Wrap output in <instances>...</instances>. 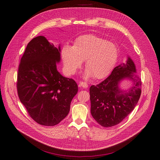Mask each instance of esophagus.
<instances>
[{
  "label": "esophagus",
  "instance_id": "1",
  "mask_svg": "<svg viewBox=\"0 0 160 160\" xmlns=\"http://www.w3.org/2000/svg\"><path fill=\"white\" fill-rule=\"evenodd\" d=\"M79 86L80 87L85 88V89H86V88H87V87H88V85H87V82H83V81H81V82H79Z\"/></svg>",
  "mask_w": 160,
  "mask_h": 160
}]
</instances>
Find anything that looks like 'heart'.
<instances>
[{"mask_svg": "<svg viewBox=\"0 0 160 160\" xmlns=\"http://www.w3.org/2000/svg\"><path fill=\"white\" fill-rule=\"evenodd\" d=\"M118 51L114 43L94 35H83L77 38L73 46H65L61 56L65 69L75 74L85 60V77L100 79L111 72L117 62Z\"/></svg>", "mask_w": 160, "mask_h": 160, "instance_id": "b5f03b06", "label": "heart"}]
</instances>
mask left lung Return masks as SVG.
I'll use <instances>...</instances> for the list:
<instances>
[{
    "label": "left lung",
    "mask_w": 160,
    "mask_h": 160,
    "mask_svg": "<svg viewBox=\"0 0 160 160\" xmlns=\"http://www.w3.org/2000/svg\"><path fill=\"white\" fill-rule=\"evenodd\" d=\"M124 79L133 82L128 90H122L119 82ZM141 79L136 75L134 63L130 57L126 63L114 68L108 78L90 87L91 113L104 127L119 124L133 111L141 95Z\"/></svg>",
    "instance_id": "obj_1"
}]
</instances>
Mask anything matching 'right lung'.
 I'll return each mask as SVG.
<instances>
[{
    "instance_id": "obj_1",
    "label": "right lung",
    "mask_w": 160,
    "mask_h": 160,
    "mask_svg": "<svg viewBox=\"0 0 160 160\" xmlns=\"http://www.w3.org/2000/svg\"><path fill=\"white\" fill-rule=\"evenodd\" d=\"M60 46L44 36L28 43L17 75V91L30 117L43 126H55L68 114L78 87L73 79L62 76L56 63L61 59Z\"/></svg>"
}]
</instances>
